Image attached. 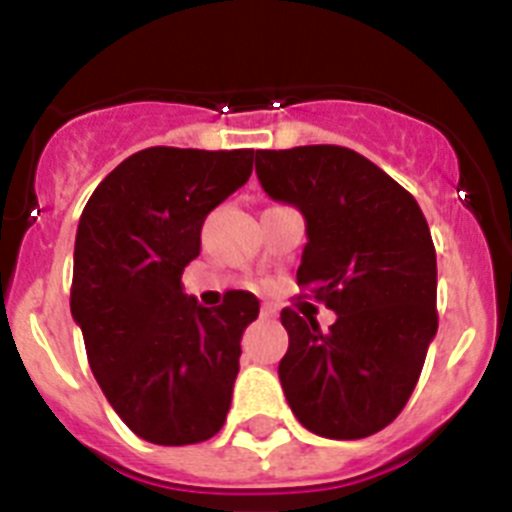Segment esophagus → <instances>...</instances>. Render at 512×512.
I'll use <instances>...</instances> for the list:
<instances>
[{
    "label": "esophagus",
    "mask_w": 512,
    "mask_h": 512,
    "mask_svg": "<svg viewBox=\"0 0 512 512\" xmlns=\"http://www.w3.org/2000/svg\"><path fill=\"white\" fill-rule=\"evenodd\" d=\"M260 314H262V317H265V319H270V317H275V314H278V309H275L273 304H262Z\"/></svg>",
    "instance_id": "34e87169"
}]
</instances>
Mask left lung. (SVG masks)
Listing matches in <instances>:
<instances>
[{
    "label": "left lung",
    "mask_w": 512,
    "mask_h": 512,
    "mask_svg": "<svg viewBox=\"0 0 512 512\" xmlns=\"http://www.w3.org/2000/svg\"><path fill=\"white\" fill-rule=\"evenodd\" d=\"M255 170L273 201L304 213L296 283L337 314L322 332L314 317L281 311L288 404L322 438H368L404 410L438 332L428 221L397 180L345 146L262 149Z\"/></svg>",
    "instance_id": "1"
}]
</instances>
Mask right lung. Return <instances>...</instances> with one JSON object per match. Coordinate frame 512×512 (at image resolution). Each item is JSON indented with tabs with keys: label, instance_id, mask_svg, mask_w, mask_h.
<instances>
[{
	"label": "right lung",
	"instance_id": "obj_1",
	"mask_svg": "<svg viewBox=\"0 0 512 512\" xmlns=\"http://www.w3.org/2000/svg\"><path fill=\"white\" fill-rule=\"evenodd\" d=\"M252 159V149L136 151L79 219L71 317L110 407L157 446L203 443L226 422L239 342L260 301L226 291L203 309L180 278L201 255L206 216L250 180Z\"/></svg>",
	"mask_w": 512,
	"mask_h": 512
}]
</instances>
